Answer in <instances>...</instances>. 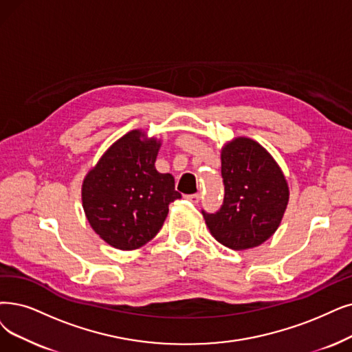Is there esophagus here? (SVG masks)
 <instances>
[{
    "label": "esophagus",
    "instance_id": "esophagus-1",
    "mask_svg": "<svg viewBox=\"0 0 352 352\" xmlns=\"http://www.w3.org/2000/svg\"><path fill=\"white\" fill-rule=\"evenodd\" d=\"M185 198H186L188 201H190L193 205H198L199 201H201V195H199V193H192V195H186Z\"/></svg>",
    "mask_w": 352,
    "mask_h": 352
}]
</instances>
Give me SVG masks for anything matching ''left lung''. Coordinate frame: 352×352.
<instances>
[{
  "instance_id": "obj_1",
  "label": "left lung",
  "mask_w": 352,
  "mask_h": 352,
  "mask_svg": "<svg viewBox=\"0 0 352 352\" xmlns=\"http://www.w3.org/2000/svg\"><path fill=\"white\" fill-rule=\"evenodd\" d=\"M223 201L217 212L202 215L222 245L247 250L274 234L289 201L286 179L273 157L250 138H235L222 148Z\"/></svg>"
}]
</instances>
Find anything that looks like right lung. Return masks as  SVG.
<instances>
[{
    "label": "right lung",
    "mask_w": 352,
    "mask_h": 352,
    "mask_svg": "<svg viewBox=\"0 0 352 352\" xmlns=\"http://www.w3.org/2000/svg\"><path fill=\"white\" fill-rule=\"evenodd\" d=\"M160 143L134 130L112 144L88 173L82 202L94 231L120 250H134L162 230L168 204L182 198L170 173L154 167Z\"/></svg>",
    "instance_id": "right-lung-1"
}]
</instances>
